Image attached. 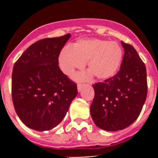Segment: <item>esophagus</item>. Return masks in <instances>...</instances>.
<instances>
[{"instance_id": "1", "label": "esophagus", "mask_w": 158, "mask_h": 158, "mask_svg": "<svg viewBox=\"0 0 158 158\" xmlns=\"http://www.w3.org/2000/svg\"><path fill=\"white\" fill-rule=\"evenodd\" d=\"M84 86H85V84H82V83H78V85H77V89H78V91H79V92H80V91H81L82 88H83Z\"/></svg>"}]
</instances>
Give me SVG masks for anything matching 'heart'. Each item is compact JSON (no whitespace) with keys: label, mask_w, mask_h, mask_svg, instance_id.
I'll return each mask as SVG.
<instances>
[{"label":"heart","mask_w":158,"mask_h":158,"mask_svg":"<svg viewBox=\"0 0 158 158\" xmlns=\"http://www.w3.org/2000/svg\"><path fill=\"white\" fill-rule=\"evenodd\" d=\"M123 57L122 47L116 42L90 39L79 40L73 47H64L58 60L60 67L65 74H70L76 69H82L87 62L89 75L105 80L116 73ZM76 77L82 78L83 76L77 74Z\"/></svg>","instance_id":"b5f03b06"}]
</instances>
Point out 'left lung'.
<instances>
[{"instance_id":"1","label":"left lung","mask_w":158,"mask_h":158,"mask_svg":"<svg viewBox=\"0 0 158 158\" xmlns=\"http://www.w3.org/2000/svg\"><path fill=\"white\" fill-rule=\"evenodd\" d=\"M124 49L120 69L103 82L93 84L94 99L90 113L98 127L116 131L136 120L147 96L146 69L131 44L122 42Z\"/></svg>"}]
</instances>
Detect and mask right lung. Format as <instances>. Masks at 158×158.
<instances>
[{
  "label": "right lung",
  "mask_w": 158,
  "mask_h": 158,
  "mask_svg": "<svg viewBox=\"0 0 158 158\" xmlns=\"http://www.w3.org/2000/svg\"><path fill=\"white\" fill-rule=\"evenodd\" d=\"M70 34L31 44L15 62L12 98L20 120L38 131L62 122L77 95V84L58 66V57Z\"/></svg>",
  "instance_id": "add662e5"
}]
</instances>
